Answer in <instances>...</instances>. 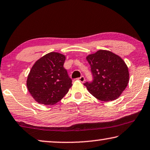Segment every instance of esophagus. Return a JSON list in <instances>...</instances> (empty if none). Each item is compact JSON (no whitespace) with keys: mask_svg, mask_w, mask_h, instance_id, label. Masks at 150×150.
<instances>
[{"mask_svg":"<svg viewBox=\"0 0 150 150\" xmlns=\"http://www.w3.org/2000/svg\"><path fill=\"white\" fill-rule=\"evenodd\" d=\"M77 79L79 80V81H81V82H84V81H85V77H84V76H81V77H80L79 78H78Z\"/></svg>","mask_w":150,"mask_h":150,"instance_id":"esophagus-1","label":"esophagus"}]
</instances>
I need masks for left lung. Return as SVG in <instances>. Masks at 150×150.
<instances>
[{
    "label": "left lung",
    "mask_w": 150,
    "mask_h": 150,
    "mask_svg": "<svg viewBox=\"0 0 150 150\" xmlns=\"http://www.w3.org/2000/svg\"><path fill=\"white\" fill-rule=\"evenodd\" d=\"M86 59L93 75L91 82L84 83L89 92L103 101L117 99L129 83V71L124 61L105 50L89 54Z\"/></svg>",
    "instance_id": "obj_1"
}]
</instances>
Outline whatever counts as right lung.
I'll use <instances>...</instances> for the list:
<instances>
[{"instance_id": "add662e5", "label": "right lung", "mask_w": 150, "mask_h": 150, "mask_svg": "<svg viewBox=\"0 0 150 150\" xmlns=\"http://www.w3.org/2000/svg\"><path fill=\"white\" fill-rule=\"evenodd\" d=\"M65 56L51 52L37 60L28 75V91L39 103L54 105L72 86V80L63 67Z\"/></svg>"}]
</instances>
